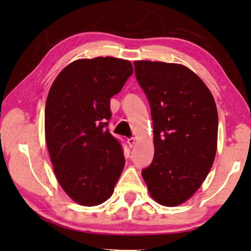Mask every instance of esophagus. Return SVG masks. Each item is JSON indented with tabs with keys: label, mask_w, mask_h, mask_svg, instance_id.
Here are the masks:
<instances>
[{
	"label": "esophagus",
	"mask_w": 251,
	"mask_h": 251,
	"mask_svg": "<svg viewBox=\"0 0 251 251\" xmlns=\"http://www.w3.org/2000/svg\"><path fill=\"white\" fill-rule=\"evenodd\" d=\"M135 143H136V141H135L134 137H130V138L127 139V144H128L129 148H133L134 145H135Z\"/></svg>",
	"instance_id": "1"
}]
</instances>
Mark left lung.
<instances>
[{"mask_svg":"<svg viewBox=\"0 0 251 251\" xmlns=\"http://www.w3.org/2000/svg\"><path fill=\"white\" fill-rule=\"evenodd\" d=\"M136 79L150 101L154 158L142 171L152 199L185 202L201 186L217 151L218 113L205 83L186 66L136 61Z\"/></svg>","mask_w":251,"mask_h":251,"instance_id":"left-lung-1","label":"left lung"}]
</instances>
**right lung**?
I'll use <instances>...</instances> for the list:
<instances>
[{"mask_svg": "<svg viewBox=\"0 0 251 251\" xmlns=\"http://www.w3.org/2000/svg\"><path fill=\"white\" fill-rule=\"evenodd\" d=\"M131 74L133 66L125 59L83 58L67 65L50 86L46 145L59 185L79 205L107 201L124 168L122 144L107 126L110 99Z\"/></svg>", "mask_w": 251, "mask_h": 251, "instance_id": "1", "label": "right lung"}]
</instances>
